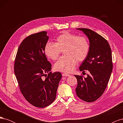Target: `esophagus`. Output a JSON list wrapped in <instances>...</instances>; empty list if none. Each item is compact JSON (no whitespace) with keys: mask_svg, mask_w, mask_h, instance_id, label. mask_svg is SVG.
Listing matches in <instances>:
<instances>
[{"mask_svg":"<svg viewBox=\"0 0 123 123\" xmlns=\"http://www.w3.org/2000/svg\"><path fill=\"white\" fill-rule=\"evenodd\" d=\"M62 75L63 76H69L70 75L69 74H68V73H62Z\"/></svg>","mask_w":123,"mask_h":123,"instance_id":"34e87169","label":"esophagus"}]
</instances>
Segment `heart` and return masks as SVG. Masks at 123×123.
<instances>
[{
  "label": "heart",
  "mask_w": 123,
  "mask_h": 123,
  "mask_svg": "<svg viewBox=\"0 0 123 123\" xmlns=\"http://www.w3.org/2000/svg\"><path fill=\"white\" fill-rule=\"evenodd\" d=\"M90 45L87 39L83 36L65 32L59 35L55 43H48L44 47V52L48 57L56 60L64 51L65 56L54 65L58 71L70 72L74 69L77 62H83L87 58Z\"/></svg>",
  "instance_id": "1"
}]
</instances>
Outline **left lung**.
I'll list each match as a JSON object with an SVG mask.
<instances>
[{
  "label": "left lung",
  "instance_id": "8db88e82",
  "mask_svg": "<svg viewBox=\"0 0 123 123\" xmlns=\"http://www.w3.org/2000/svg\"><path fill=\"white\" fill-rule=\"evenodd\" d=\"M89 40L90 49L81 63L80 71L88 70L87 77L74 75L77 79V96L87 102H93L101 96L108 83L113 68L112 53L107 40L97 33L86 28H77ZM85 72V71H84Z\"/></svg>",
  "mask_w": 123,
  "mask_h": 123
}]
</instances>
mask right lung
<instances>
[{
	"instance_id": "1",
	"label": "right lung",
	"mask_w": 123,
	"mask_h": 123,
	"mask_svg": "<svg viewBox=\"0 0 123 123\" xmlns=\"http://www.w3.org/2000/svg\"><path fill=\"white\" fill-rule=\"evenodd\" d=\"M47 34L42 31L26 37L18 48L14 63V72L21 93L28 102L39 108L54 102L62 77L60 72H50L52 65L44 53L49 39Z\"/></svg>"
}]
</instances>
